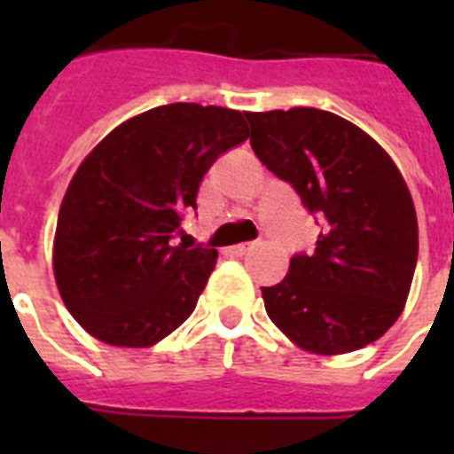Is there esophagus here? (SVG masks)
<instances>
[{
    "mask_svg": "<svg viewBox=\"0 0 454 454\" xmlns=\"http://www.w3.org/2000/svg\"><path fill=\"white\" fill-rule=\"evenodd\" d=\"M252 247H254V242H242V245H235V247H231V254L242 256V254H247Z\"/></svg>",
    "mask_w": 454,
    "mask_h": 454,
    "instance_id": "esophagus-1",
    "label": "esophagus"
}]
</instances>
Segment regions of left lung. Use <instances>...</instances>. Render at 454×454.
Returning <instances> with one entry per match:
<instances>
[{"mask_svg":"<svg viewBox=\"0 0 454 454\" xmlns=\"http://www.w3.org/2000/svg\"><path fill=\"white\" fill-rule=\"evenodd\" d=\"M256 157L323 221L316 252L262 287L266 313L303 351L348 353L398 320L417 266V214L394 160L317 108L249 113Z\"/></svg>","mask_w":454,"mask_h":454,"instance_id":"8db88e82","label":"left lung"}]
</instances>
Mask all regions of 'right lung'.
<instances>
[{"instance_id":"obj_1","label":"right lung","mask_w":454,"mask_h":454,"mask_svg":"<svg viewBox=\"0 0 454 454\" xmlns=\"http://www.w3.org/2000/svg\"><path fill=\"white\" fill-rule=\"evenodd\" d=\"M240 110L169 103L113 129L67 185L53 276L77 323L113 346H153L195 310L216 249L176 245L198 188L247 141Z\"/></svg>"}]
</instances>
